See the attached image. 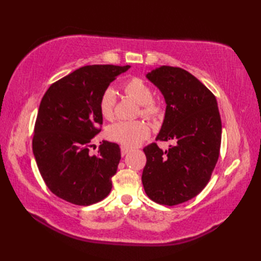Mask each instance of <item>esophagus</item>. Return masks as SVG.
Segmentation results:
<instances>
[{
    "mask_svg": "<svg viewBox=\"0 0 261 261\" xmlns=\"http://www.w3.org/2000/svg\"><path fill=\"white\" fill-rule=\"evenodd\" d=\"M129 150H130L129 148L122 146V147H121V154H122V156H125V154H126L127 152H129Z\"/></svg>",
    "mask_w": 261,
    "mask_h": 261,
    "instance_id": "1",
    "label": "esophagus"
}]
</instances>
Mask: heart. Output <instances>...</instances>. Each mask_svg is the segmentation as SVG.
Instances as JSON below:
<instances>
[{
    "mask_svg": "<svg viewBox=\"0 0 261 261\" xmlns=\"http://www.w3.org/2000/svg\"><path fill=\"white\" fill-rule=\"evenodd\" d=\"M123 91L126 96L141 105L140 114L142 116L149 120H154L162 115V107L158 102L152 99L153 92L151 87L143 80L139 77H132L124 83ZM115 102V92L112 88H107L99 97V112L104 119H113ZM149 134H150V129L142 121L116 122V123L110 125L108 129V137L111 140L127 148L139 146L146 138H148Z\"/></svg>",
    "mask_w": 261,
    "mask_h": 261,
    "instance_id": "1",
    "label": "heart"
}]
</instances>
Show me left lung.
I'll return each mask as SVG.
<instances>
[{"mask_svg":"<svg viewBox=\"0 0 261 261\" xmlns=\"http://www.w3.org/2000/svg\"><path fill=\"white\" fill-rule=\"evenodd\" d=\"M147 79L167 104L156 140L175 145L166 151L156 142L143 148L147 163L141 179L149 198L173 206L190 201L207 185L219 159L222 124L213 93L187 70L162 66Z\"/></svg>","mask_w":261,"mask_h":261,"instance_id":"1","label":"left lung"}]
</instances>
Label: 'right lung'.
I'll use <instances>...</instances> for the list:
<instances>
[{"instance_id": "add662e5", "label": "right lung", "mask_w": 261, "mask_h": 261, "mask_svg": "<svg viewBox=\"0 0 261 261\" xmlns=\"http://www.w3.org/2000/svg\"><path fill=\"white\" fill-rule=\"evenodd\" d=\"M129 68V65L84 66L55 82L41 99L32 150L47 187L66 202L86 206L111 192L120 147L103 140L95 154L90 147L103 123L99 97Z\"/></svg>"}]
</instances>
